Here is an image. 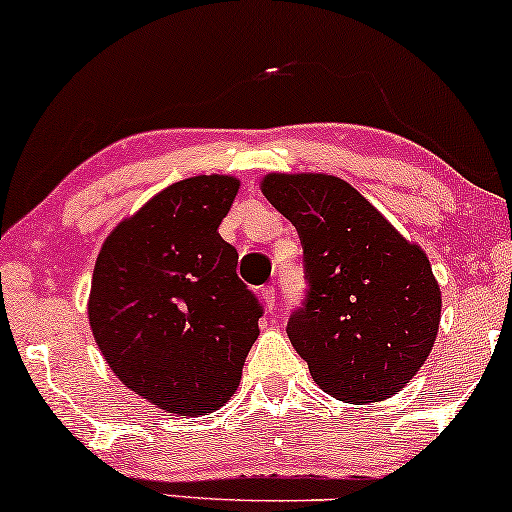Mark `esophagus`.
Returning a JSON list of instances; mask_svg holds the SVG:
<instances>
[{
	"mask_svg": "<svg viewBox=\"0 0 512 512\" xmlns=\"http://www.w3.org/2000/svg\"><path fill=\"white\" fill-rule=\"evenodd\" d=\"M275 298H277V294H275V289H272V287H263L261 289V301L265 305V310L275 308Z\"/></svg>",
	"mask_w": 512,
	"mask_h": 512,
	"instance_id": "1",
	"label": "esophagus"
}]
</instances>
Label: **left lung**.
Returning <instances> with one entry per match:
<instances>
[{
    "label": "left lung",
    "instance_id": "left-lung-1",
    "mask_svg": "<svg viewBox=\"0 0 512 512\" xmlns=\"http://www.w3.org/2000/svg\"><path fill=\"white\" fill-rule=\"evenodd\" d=\"M261 190L303 244L310 291L287 334L313 381L350 404L400 393L440 329L426 251L338 176L265 174Z\"/></svg>",
    "mask_w": 512,
    "mask_h": 512
}]
</instances>
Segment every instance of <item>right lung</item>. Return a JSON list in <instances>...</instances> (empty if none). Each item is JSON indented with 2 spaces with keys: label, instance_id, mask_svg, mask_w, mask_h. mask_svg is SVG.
I'll return each mask as SVG.
<instances>
[{
  "label": "right lung",
  "instance_id": "add662e5",
  "mask_svg": "<svg viewBox=\"0 0 512 512\" xmlns=\"http://www.w3.org/2000/svg\"><path fill=\"white\" fill-rule=\"evenodd\" d=\"M240 178L211 174L150 197L105 237L86 310L119 381L178 416L223 407L258 338L261 305L218 235Z\"/></svg>",
  "mask_w": 512,
  "mask_h": 512
}]
</instances>
